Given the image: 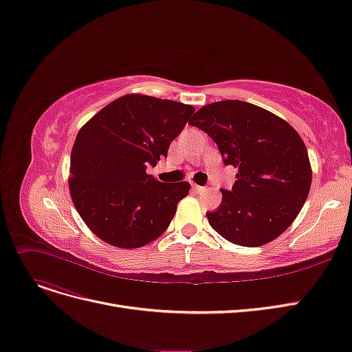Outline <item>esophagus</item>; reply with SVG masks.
Masks as SVG:
<instances>
[{
	"label": "esophagus",
	"mask_w": 352,
	"mask_h": 352,
	"mask_svg": "<svg viewBox=\"0 0 352 352\" xmlns=\"http://www.w3.org/2000/svg\"><path fill=\"white\" fill-rule=\"evenodd\" d=\"M192 188H193V190H195L197 193L205 192V188H204V186H199V185H195V184H193V185H192Z\"/></svg>",
	"instance_id": "1"
}]
</instances>
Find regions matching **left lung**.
I'll return each mask as SVG.
<instances>
[{"instance_id":"8db88e82","label":"left lung","mask_w":352,"mask_h":352,"mask_svg":"<svg viewBox=\"0 0 352 352\" xmlns=\"http://www.w3.org/2000/svg\"><path fill=\"white\" fill-rule=\"evenodd\" d=\"M189 124L207 132L224 164L237 168L233 188L223 189L220 207L207 214L211 227L248 248L283 234L311 185L307 148L297 131L276 115L240 100L204 106Z\"/></svg>"}]
</instances>
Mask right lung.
Segmentation results:
<instances>
[{
  "label": "right lung",
  "instance_id": "obj_1",
  "mask_svg": "<svg viewBox=\"0 0 352 352\" xmlns=\"http://www.w3.org/2000/svg\"><path fill=\"white\" fill-rule=\"evenodd\" d=\"M193 112L190 104L126 94L78 131L69 193L82 221L106 243L135 249L166 232L190 185L162 184L145 170L167 157Z\"/></svg>",
  "mask_w": 352,
  "mask_h": 352
}]
</instances>
